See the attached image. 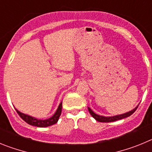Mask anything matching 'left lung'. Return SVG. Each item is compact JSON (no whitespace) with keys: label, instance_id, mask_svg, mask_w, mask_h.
<instances>
[{"label":"left lung","instance_id":"8db88e82","mask_svg":"<svg viewBox=\"0 0 152 152\" xmlns=\"http://www.w3.org/2000/svg\"><path fill=\"white\" fill-rule=\"evenodd\" d=\"M88 108L91 116L94 118L96 121L101 122V123H110V122L116 121V120H119V119H124V118L130 116L136 110V109L138 108V106H137L135 108H134L133 110L129 111V112L125 113H123V114H119V115H116V116H101V115H98V114L95 113L94 112V111H93L89 107H88Z\"/></svg>","mask_w":152,"mask_h":152}]
</instances>
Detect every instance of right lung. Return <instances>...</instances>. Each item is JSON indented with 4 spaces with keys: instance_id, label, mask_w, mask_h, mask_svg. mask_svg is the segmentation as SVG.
Masks as SVG:
<instances>
[{
    "instance_id": "add662e5",
    "label": "right lung",
    "mask_w": 152,
    "mask_h": 152,
    "mask_svg": "<svg viewBox=\"0 0 152 152\" xmlns=\"http://www.w3.org/2000/svg\"><path fill=\"white\" fill-rule=\"evenodd\" d=\"M61 109H62V101L60 103L59 106H58V109L56 110V113L53 114V116L47 119H37V118L31 116L29 115H27V114L23 113L20 111H19L17 109L15 108V110L17 113L19 114V116H20L24 121L27 123L28 124L31 125V126H37V127H48V126L54 125L57 123L58 119H59L60 115L61 113Z\"/></svg>"
}]
</instances>
